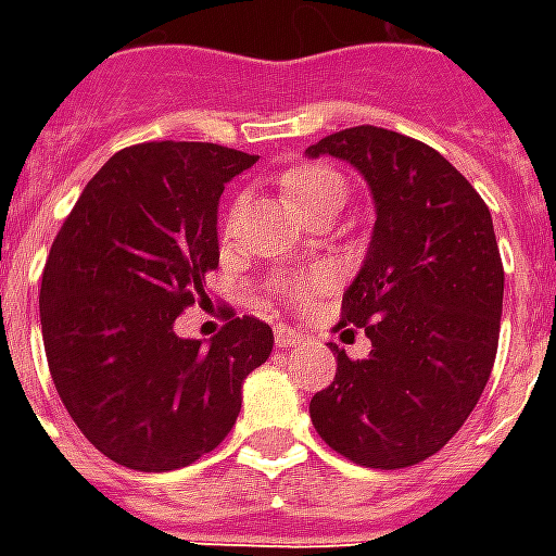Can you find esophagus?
Here are the masks:
<instances>
[{
	"label": "esophagus",
	"mask_w": 556,
	"mask_h": 556,
	"mask_svg": "<svg viewBox=\"0 0 556 556\" xmlns=\"http://www.w3.org/2000/svg\"><path fill=\"white\" fill-rule=\"evenodd\" d=\"M301 339H303V333L301 330H294V327L279 325L277 330H274V342H277V349H294Z\"/></svg>",
	"instance_id": "esophagus-1"
}]
</instances>
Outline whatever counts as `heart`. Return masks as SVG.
Masks as SVG:
<instances>
[{"label": "heart", "mask_w": 556, "mask_h": 556, "mask_svg": "<svg viewBox=\"0 0 556 556\" xmlns=\"http://www.w3.org/2000/svg\"><path fill=\"white\" fill-rule=\"evenodd\" d=\"M282 195L289 199V205L298 214L313 211L315 205H321L327 199H345V181L339 178V172L327 169V166H301V169H291L282 175ZM231 229V223L226 226ZM327 286L325 274H306V277H294L286 282V294L294 301H306Z\"/></svg>", "instance_id": "obj_1"}]
</instances>
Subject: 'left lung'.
Returning <instances> with one entry per match:
<instances>
[{
    "instance_id": "1",
    "label": "left lung",
    "mask_w": 556,
    "mask_h": 556,
    "mask_svg": "<svg viewBox=\"0 0 556 556\" xmlns=\"http://www.w3.org/2000/svg\"><path fill=\"white\" fill-rule=\"evenodd\" d=\"M361 172L375 226L342 321L372 342L339 345L333 384L309 417L327 446L363 467L429 458L465 426L489 384L503 313V265L479 193L434 148L384 127H349L306 148Z\"/></svg>"
}]
</instances>
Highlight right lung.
Segmentation results:
<instances>
[{
    "label": "right lung",
    "instance_id": "obj_1",
    "mask_svg": "<svg viewBox=\"0 0 556 556\" xmlns=\"http://www.w3.org/2000/svg\"><path fill=\"white\" fill-rule=\"evenodd\" d=\"M253 163L214 142L125 148L55 235L41 279L50 375L79 431L130 470L163 473L219 446L247 375L270 357L274 330L250 315L207 345L175 333L219 265L223 187Z\"/></svg>",
    "mask_w": 556,
    "mask_h": 556
}]
</instances>
